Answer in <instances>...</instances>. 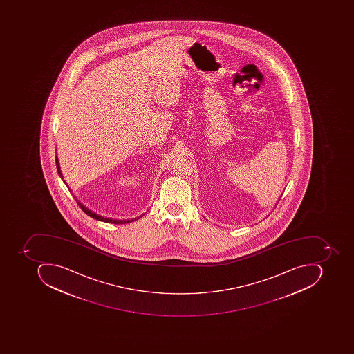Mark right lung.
Returning <instances> with one entry per match:
<instances>
[{"label": "right lung", "mask_w": 354, "mask_h": 354, "mask_svg": "<svg viewBox=\"0 0 354 354\" xmlns=\"http://www.w3.org/2000/svg\"><path fill=\"white\" fill-rule=\"evenodd\" d=\"M56 162V168H57L58 174H59L60 178H63V174H62V171H60V167H59V162H58V158H55ZM65 182V180H64ZM66 185H67V183L65 182ZM68 186V185H67ZM77 199V198H75ZM77 204H79L80 207L82 208V210H83L84 213H86V215L89 216V217L93 218V219L99 220V221H104L107 222V223H113V224H124V223H129V222L132 221H136L137 219H139V218L142 217V216H140V217L138 218H134V219H127V220H118V219H111V218H105L102 217V216L97 215V214L93 213V212H91V209H88L86 206H84L83 204L80 203L79 200H77Z\"/></svg>", "instance_id": "obj_1"}]
</instances>
